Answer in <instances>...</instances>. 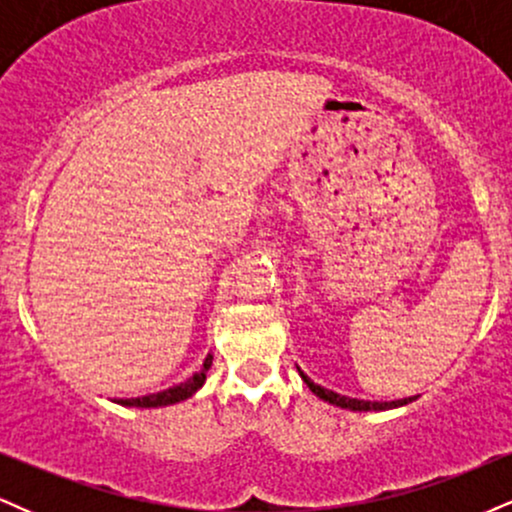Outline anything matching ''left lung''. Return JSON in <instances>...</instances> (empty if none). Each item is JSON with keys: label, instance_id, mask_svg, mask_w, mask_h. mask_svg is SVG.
<instances>
[{"label": "left lung", "instance_id": "8db88e82", "mask_svg": "<svg viewBox=\"0 0 512 512\" xmlns=\"http://www.w3.org/2000/svg\"><path fill=\"white\" fill-rule=\"evenodd\" d=\"M303 378V383L313 390V395H317L325 402L334 404V407H342V409H351V411H385V409H395V407H404V404L414 402L416 397H404V399H395V402H370V399H356V397H346V395H337V392L327 390V387L315 385L303 370H298Z\"/></svg>", "mask_w": 512, "mask_h": 512}]
</instances>
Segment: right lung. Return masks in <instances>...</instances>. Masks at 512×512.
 Masks as SVG:
<instances>
[{
	"label": "right lung",
	"mask_w": 512,
	"mask_h": 512,
	"mask_svg": "<svg viewBox=\"0 0 512 512\" xmlns=\"http://www.w3.org/2000/svg\"><path fill=\"white\" fill-rule=\"evenodd\" d=\"M211 358L214 356H207L204 358V366L202 370H197L192 378H187L185 383L180 385H173L168 387V390L163 392H154V395H146V397H132V399H117V404H122V407H142V409H151V407H168V404H175V402H182V399L192 397L199 387L204 385V380H207V370L211 368Z\"/></svg>",
	"instance_id": "add662e5"
}]
</instances>
